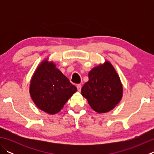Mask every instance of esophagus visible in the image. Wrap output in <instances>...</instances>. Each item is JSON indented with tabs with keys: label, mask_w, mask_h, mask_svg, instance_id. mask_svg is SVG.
Segmentation results:
<instances>
[{
	"label": "esophagus",
	"mask_w": 154,
	"mask_h": 154,
	"mask_svg": "<svg viewBox=\"0 0 154 154\" xmlns=\"http://www.w3.org/2000/svg\"><path fill=\"white\" fill-rule=\"evenodd\" d=\"M77 90L79 91H81V84H77Z\"/></svg>",
	"instance_id": "1"
}]
</instances>
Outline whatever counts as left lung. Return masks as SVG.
<instances>
[{
    "mask_svg": "<svg viewBox=\"0 0 154 154\" xmlns=\"http://www.w3.org/2000/svg\"><path fill=\"white\" fill-rule=\"evenodd\" d=\"M81 94L91 108L99 113L109 112L120 102L122 86L119 75L109 62L89 72V81L83 86Z\"/></svg>",
    "mask_w": 154,
    "mask_h": 154,
    "instance_id": "obj_1",
    "label": "left lung"
}]
</instances>
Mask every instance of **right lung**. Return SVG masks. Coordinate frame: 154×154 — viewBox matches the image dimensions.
I'll return each mask as SVG.
<instances>
[{"instance_id":"right-lung-1","label":"right lung","mask_w":154,"mask_h":154,"mask_svg":"<svg viewBox=\"0 0 154 154\" xmlns=\"http://www.w3.org/2000/svg\"><path fill=\"white\" fill-rule=\"evenodd\" d=\"M77 88L55 68L52 63L44 61L32 77L30 93L39 109L48 114L60 112Z\"/></svg>"}]
</instances>
